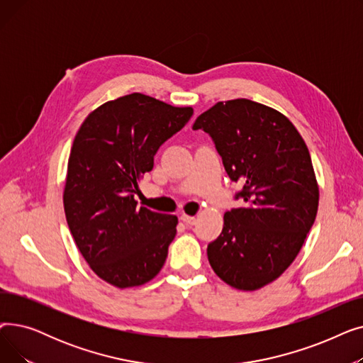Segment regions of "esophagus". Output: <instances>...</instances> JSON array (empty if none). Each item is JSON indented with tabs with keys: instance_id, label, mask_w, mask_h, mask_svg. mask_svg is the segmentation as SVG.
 I'll return each mask as SVG.
<instances>
[{
	"instance_id": "34e87169",
	"label": "esophagus",
	"mask_w": 363,
	"mask_h": 363,
	"mask_svg": "<svg viewBox=\"0 0 363 363\" xmlns=\"http://www.w3.org/2000/svg\"><path fill=\"white\" fill-rule=\"evenodd\" d=\"M181 220L184 223H186L188 226H193V225L197 223V219L194 216H188V215H181Z\"/></svg>"
}]
</instances>
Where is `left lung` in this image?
<instances>
[{
	"instance_id": "8db88e82",
	"label": "left lung",
	"mask_w": 363,
	"mask_h": 363,
	"mask_svg": "<svg viewBox=\"0 0 363 363\" xmlns=\"http://www.w3.org/2000/svg\"><path fill=\"white\" fill-rule=\"evenodd\" d=\"M193 129L215 143L242 206L223 216L208 263L231 287L253 291L293 263L315 222L319 188L309 150L282 113L238 99L201 113Z\"/></svg>"
}]
</instances>
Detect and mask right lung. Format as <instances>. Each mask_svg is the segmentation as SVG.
<instances>
[{
	"label": "right lung",
	"mask_w": 363,
	"mask_h": 363,
	"mask_svg": "<svg viewBox=\"0 0 363 363\" xmlns=\"http://www.w3.org/2000/svg\"><path fill=\"white\" fill-rule=\"evenodd\" d=\"M193 113L133 92L95 108L76 133L63 194L66 220L89 268L114 287H138L164 264L178 218L138 207L133 196L160 145Z\"/></svg>",
	"instance_id": "obj_1"
}]
</instances>
